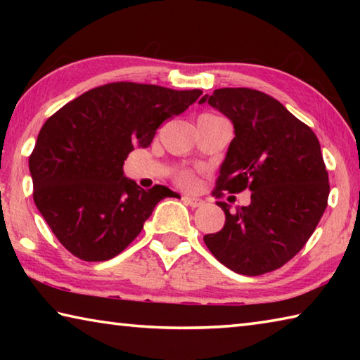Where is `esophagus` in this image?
I'll return each mask as SVG.
<instances>
[{
  "label": "esophagus",
  "mask_w": 360,
  "mask_h": 360,
  "mask_svg": "<svg viewBox=\"0 0 360 360\" xmlns=\"http://www.w3.org/2000/svg\"><path fill=\"white\" fill-rule=\"evenodd\" d=\"M182 200H184V203L192 206V208H198V206H203V200L198 198V197H191V195H186V197H182Z\"/></svg>",
  "instance_id": "obj_1"
}]
</instances>
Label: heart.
Here are the masks:
<instances>
[{"instance_id":"obj_1","label":"heart","mask_w":360,"mask_h":360,"mask_svg":"<svg viewBox=\"0 0 360 360\" xmlns=\"http://www.w3.org/2000/svg\"><path fill=\"white\" fill-rule=\"evenodd\" d=\"M178 179L182 186H191L193 182V176L191 173H181Z\"/></svg>"}]
</instances>
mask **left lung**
<instances>
[{
	"label": "left lung",
	"instance_id": "left-lung-1",
	"mask_svg": "<svg viewBox=\"0 0 360 360\" xmlns=\"http://www.w3.org/2000/svg\"><path fill=\"white\" fill-rule=\"evenodd\" d=\"M200 103L221 111L235 129L216 195L249 188L251 203L225 212L205 245L222 265L246 276L283 266L313 235L327 208L328 174L318 138L281 103L252 89H217Z\"/></svg>",
	"mask_w": 360,
	"mask_h": 360
}]
</instances>
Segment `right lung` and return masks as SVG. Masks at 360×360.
Segmentation results:
<instances>
[{
	"label": "right lung",
	"instance_id": "obj_1",
	"mask_svg": "<svg viewBox=\"0 0 360 360\" xmlns=\"http://www.w3.org/2000/svg\"><path fill=\"white\" fill-rule=\"evenodd\" d=\"M202 90L111 82L51 115L30 155L36 208L58 241L85 262L115 257L143 230L155 205L181 198L165 186L149 191L125 178L124 162L148 148L155 130L184 112Z\"/></svg>",
	"mask_w": 360,
	"mask_h": 360
}]
</instances>
